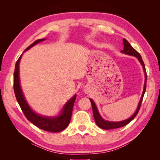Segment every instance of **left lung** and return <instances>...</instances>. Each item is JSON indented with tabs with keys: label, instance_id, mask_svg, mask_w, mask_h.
<instances>
[{
	"label": "left lung",
	"instance_id": "1",
	"mask_svg": "<svg viewBox=\"0 0 160 160\" xmlns=\"http://www.w3.org/2000/svg\"><path fill=\"white\" fill-rule=\"evenodd\" d=\"M123 43H124V49L122 50V52L125 53V54H127V55L135 56L139 60V61H140V63L142 64V67H143V69H144V73H145V82H144V90H143V93H142V95L141 99L140 100V102H139V104H138V107L137 108V110L135 111V113L132 115L131 118L127 119V120H125L124 121H121V122H109V121H106V120H103V119L102 118V117L100 116V115L99 113V112H98V108L96 106V104H95L94 102L91 99H90L91 105H92L94 120H95V121H96V124L100 128H102V129H106V130L122 127H124V126H126L127 124H128L131 120H133L134 118L138 115L139 111H140L142 102V100H143L144 95L145 93L146 88H147V71H146L144 63L143 62V60H142L140 54L137 51L135 50L133 47H132L130 45V43H129L125 38L123 39Z\"/></svg>",
	"mask_w": 160,
	"mask_h": 160
}]
</instances>
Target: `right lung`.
Instances as JSON below:
<instances>
[{
    "mask_svg": "<svg viewBox=\"0 0 160 160\" xmlns=\"http://www.w3.org/2000/svg\"><path fill=\"white\" fill-rule=\"evenodd\" d=\"M43 40H45V38L36 40L34 42H33L31 45L29 46L25 50V52L29 49L33 45H36L37 43L43 41ZM22 55L19 57V58L16 63L14 73H13V90H14L16 100L20 105V108H21L24 115H25L26 118L29 121L31 122L32 123L36 126L38 128L42 129L44 131L53 132H57L63 131L64 129H65L68 127V125L70 123L73 104L75 102V100L76 98V95H74L73 97L71 98L66 103V104L64 105L62 110V113H61L59 116L52 118L45 117L36 113L29 107L28 104L27 103L20 85L19 62Z\"/></svg>",
    "mask_w": 160,
    "mask_h": 160,
    "instance_id": "right-lung-1",
    "label": "right lung"
}]
</instances>
